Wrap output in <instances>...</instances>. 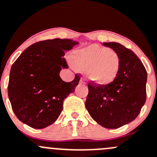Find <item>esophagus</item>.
Here are the masks:
<instances>
[{
	"label": "esophagus",
	"instance_id": "esophagus-1",
	"mask_svg": "<svg viewBox=\"0 0 157 157\" xmlns=\"http://www.w3.org/2000/svg\"><path fill=\"white\" fill-rule=\"evenodd\" d=\"M80 84H82V85H85V84H86V79H85V78L80 79Z\"/></svg>",
	"mask_w": 157,
	"mask_h": 157
}]
</instances>
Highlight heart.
<instances>
[{"instance_id": "1", "label": "heart", "mask_w": 157, "mask_h": 157, "mask_svg": "<svg viewBox=\"0 0 157 157\" xmlns=\"http://www.w3.org/2000/svg\"><path fill=\"white\" fill-rule=\"evenodd\" d=\"M72 59L74 65L87 72L89 80L98 86H106L114 81L121 65L117 52L97 44L75 51Z\"/></svg>"}]
</instances>
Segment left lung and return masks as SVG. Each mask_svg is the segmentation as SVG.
<instances>
[{
	"mask_svg": "<svg viewBox=\"0 0 157 157\" xmlns=\"http://www.w3.org/2000/svg\"><path fill=\"white\" fill-rule=\"evenodd\" d=\"M102 44L120 56V72L114 81L108 85L89 83L85 105L98 124L107 128H117L133 121L144 106L147 74L132 50L116 42Z\"/></svg>",
	"mask_w": 157,
	"mask_h": 157,
	"instance_id": "8db88e82",
	"label": "left lung"
}]
</instances>
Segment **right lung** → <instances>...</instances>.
<instances>
[{
	"instance_id": "add662e5",
	"label": "right lung",
	"mask_w": 157,
	"mask_h": 157,
	"mask_svg": "<svg viewBox=\"0 0 157 157\" xmlns=\"http://www.w3.org/2000/svg\"><path fill=\"white\" fill-rule=\"evenodd\" d=\"M79 42L71 39L40 41L24 50L10 73L8 96L13 110L23 123L34 128L50 126L59 118L66 97L74 92L80 80L63 81L59 73L68 68L65 51Z\"/></svg>"
}]
</instances>
